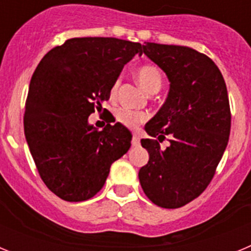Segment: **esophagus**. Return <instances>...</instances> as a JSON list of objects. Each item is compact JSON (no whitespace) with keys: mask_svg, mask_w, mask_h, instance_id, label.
Instances as JSON below:
<instances>
[{"mask_svg":"<svg viewBox=\"0 0 251 251\" xmlns=\"http://www.w3.org/2000/svg\"><path fill=\"white\" fill-rule=\"evenodd\" d=\"M139 142H141V139H139V136L138 134H134L132 138V146H139Z\"/></svg>","mask_w":251,"mask_h":251,"instance_id":"1","label":"esophagus"}]
</instances>
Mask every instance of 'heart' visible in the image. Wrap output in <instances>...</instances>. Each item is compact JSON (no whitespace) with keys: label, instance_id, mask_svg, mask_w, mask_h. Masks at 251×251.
Here are the masks:
<instances>
[{"label":"heart","instance_id":"b5f03b06","mask_svg":"<svg viewBox=\"0 0 251 251\" xmlns=\"http://www.w3.org/2000/svg\"><path fill=\"white\" fill-rule=\"evenodd\" d=\"M136 77L139 85L145 90H147L148 93L152 92V90L159 89L162 85L161 70L156 65H152V64H146V65L139 66L136 70ZM118 88L119 80H115L114 84L112 85V89H110L112 95L117 94ZM115 118L119 123H122L127 128L134 129V128H138L141 124L147 121L148 114L146 112H142V110H133L123 106V108H119L117 110Z\"/></svg>","mask_w":251,"mask_h":251}]
</instances>
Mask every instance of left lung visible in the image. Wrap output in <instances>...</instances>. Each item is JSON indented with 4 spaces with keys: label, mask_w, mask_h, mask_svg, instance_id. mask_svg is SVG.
Segmentation results:
<instances>
[{
    "label": "left lung",
    "mask_w": 251,
    "mask_h": 251,
    "mask_svg": "<svg viewBox=\"0 0 251 251\" xmlns=\"http://www.w3.org/2000/svg\"><path fill=\"white\" fill-rule=\"evenodd\" d=\"M145 52L166 73L170 92L146 124L157 139H142L150 153L139 170L146 196L165 208H177L200 196L211 182L229 142L231 113L223 74L205 54L187 46L145 43ZM170 135L163 150L159 142Z\"/></svg>",
    "instance_id": "obj_1"
}]
</instances>
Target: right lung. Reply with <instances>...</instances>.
Here are the masks:
<instances>
[{
    "instance_id": "add662e5",
    "label": "right lung",
    "mask_w": 251,
    "mask_h": 251,
    "mask_svg": "<svg viewBox=\"0 0 251 251\" xmlns=\"http://www.w3.org/2000/svg\"><path fill=\"white\" fill-rule=\"evenodd\" d=\"M142 45L115 37H74L51 49L32 74L24 117L28 148L51 192L70 202L98 194L132 134L123 124L101 130L88 118L108 100L122 69Z\"/></svg>"
}]
</instances>
